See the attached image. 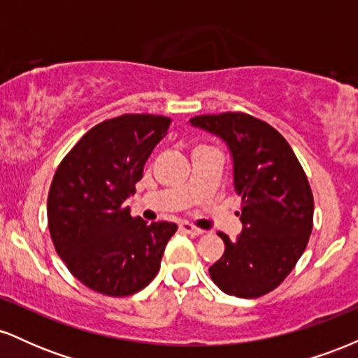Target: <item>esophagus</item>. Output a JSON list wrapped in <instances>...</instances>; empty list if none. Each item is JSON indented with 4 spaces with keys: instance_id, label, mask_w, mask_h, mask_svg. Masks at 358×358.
Instances as JSON below:
<instances>
[{
    "instance_id": "1",
    "label": "esophagus",
    "mask_w": 358,
    "mask_h": 358,
    "mask_svg": "<svg viewBox=\"0 0 358 358\" xmlns=\"http://www.w3.org/2000/svg\"><path fill=\"white\" fill-rule=\"evenodd\" d=\"M180 231L185 234H190V236H200V234H203L202 229L195 227V225L188 224V222H182V224H180Z\"/></svg>"
}]
</instances>
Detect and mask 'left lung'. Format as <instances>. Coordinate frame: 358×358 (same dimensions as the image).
<instances>
[{"label": "left lung", "mask_w": 358, "mask_h": 358, "mask_svg": "<svg viewBox=\"0 0 358 358\" xmlns=\"http://www.w3.org/2000/svg\"><path fill=\"white\" fill-rule=\"evenodd\" d=\"M192 126L229 146L234 187L242 196V232L219 234L225 250L208 268L212 281L237 298H259L285 281L305 252L313 229V193L296 155L281 134L244 113L205 114Z\"/></svg>", "instance_id": "obj_1"}]
</instances>
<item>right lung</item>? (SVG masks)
<instances>
[{
	"instance_id": "add662e5",
	"label": "right lung",
	"mask_w": 358,
	"mask_h": 358,
	"mask_svg": "<svg viewBox=\"0 0 358 358\" xmlns=\"http://www.w3.org/2000/svg\"><path fill=\"white\" fill-rule=\"evenodd\" d=\"M170 124V117L153 114L99 122L52 180L47 217L57 254L82 285L106 296H129L150 285L176 232L173 222L131 217L126 205Z\"/></svg>"
}]
</instances>
